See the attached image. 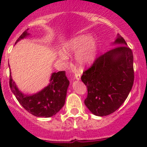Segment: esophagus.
I'll return each instance as SVG.
<instances>
[{
  "label": "esophagus",
  "instance_id": "esophagus-1",
  "mask_svg": "<svg viewBox=\"0 0 147 147\" xmlns=\"http://www.w3.org/2000/svg\"><path fill=\"white\" fill-rule=\"evenodd\" d=\"M75 79H76V80H80V79H81V75H80V74H75Z\"/></svg>",
  "mask_w": 147,
  "mask_h": 147
}]
</instances>
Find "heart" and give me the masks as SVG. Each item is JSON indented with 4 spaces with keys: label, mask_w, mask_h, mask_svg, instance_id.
<instances>
[{
    "label": "heart",
    "mask_w": 147,
    "mask_h": 147,
    "mask_svg": "<svg viewBox=\"0 0 147 147\" xmlns=\"http://www.w3.org/2000/svg\"><path fill=\"white\" fill-rule=\"evenodd\" d=\"M65 54H76L75 62L80 68L92 64L95 61L98 52V40L90 34H80L71 39L64 45ZM59 57L61 60H67V56L59 52Z\"/></svg>",
    "instance_id": "obj_1"
}]
</instances>
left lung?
I'll return each mask as SVG.
<instances>
[{
  "instance_id": "obj_1",
  "label": "left lung",
  "mask_w": 147,
  "mask_h": 147,
  "mask_svg": "<svg viewBox=\"0 0 147 147\" xmlns=\"http://www.w3.org/2000/svg\"><path fill=\"white\" fill-rule=\"evenodd\" d=\"M113 45L116 46L98 57L81 77L88 88L85 105L97 116L108 115L118 110L134 82L132 50L119 34Z\"/></svg>"
}]
</instances>
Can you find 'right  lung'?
<instances>
[{"label": "right lung", "mask_w": 147, "mask_h": 147, "mask_svg": "<svg viewBox=\"0 0 147 147\" xmlns=\"http://www.w3.org/2000/svg\"><path fill=\"white\" fill-rule=\"evenodd\" d=\"M28 30H26L20 35L15 44L29 36ZM69 83L65 71L54 72L51 74L49 85L43 89L34 94H25L18 88L12 80L10 71L9 86L11 90L19 103L29 113L37 117H51L59 112L65 105Z\"/></svg>", "instance_id": "1"}]
</instances>
